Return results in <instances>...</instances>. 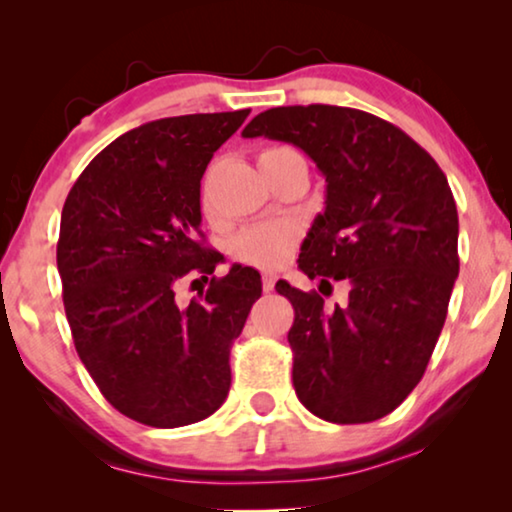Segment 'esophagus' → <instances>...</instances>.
<instances>
[{"label": "esophagus", "instance_id": "obj_1", "mask_svg": "<svg viewBox=\"0 0 512 512\" xmlns=\"http://www.w3.org/2000/svg\"><path fill=\"white\" fill-rule=\"evenodd\" d=\"M261 282H263V291H265V293H270L272 289H275V282H277V277L272 275V272H263Z\"/></svg>", "mask_w": 512, "mask_h": 512}]
</instances>
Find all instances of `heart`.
I'll return each instance as SVG.
<instances>
[{
  "label": "heart",
  "mask_w": 512,
  "mask_h": 512,
  "mask_svg": "<svg viewBox=\"0 0 512 512\" xmlns=\"http://www.w3.org/2000/svg\"><path fill=\"white\" fill-rule=\"evenodd\" d=\"M282 151V149H268L265 153ZM296 230L289 223L275 221V223H258V226H249L240 230L230 242L233 256L237 261L256 265V268H277L284 263L289 254L296 247Z\"/></svg>",
  "instance_id": "heart-1"
}]
</instances>
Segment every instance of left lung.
<instances>
[{"label": "left lung", "mask_w": 512, "mask_h": 512, "mask_svg": "<svg viewBox=\"0 0 512 512\" xmlns=\"http://www.w3.org/2000/svg\"><path fill=\"white\" fill-rule=\"evenodd\" d=\"M242 137L303 149L326 177L298 268L347 279L349 300L326 310L317 291L293 289V387L333 424L375 422L422 380L459 275V216L436 160L401 128L368 111L310 104L263 111Z\"/></svg>", "instance_id": "obj_1"}]
</instances>
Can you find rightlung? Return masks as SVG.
I'll return each instance as SVG.
<instances>
[{
	"label": "right lung",
	"mask_w": 512,
	"mask_h": 512,
	"mask_svg": "<svg viewBox=\"0 0 512 512\" xmlns=\"http://www.w3.org/2000/svg\"><path fill=\"white\" fill-rule=\"evenodd\" d=\"M247 116L139 125L90 160L62 207L58 272L74 347L102 396L139 424H195L228 396L230 345L261 275L235 263L186 307L174 293L221 263L200 230V179Z\"/></svg>",
	"instance_id": "1"
}]
</instances>
